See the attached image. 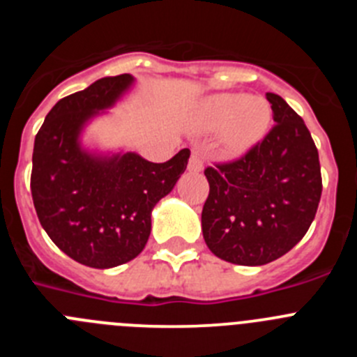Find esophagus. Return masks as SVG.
<instances>
[{"mask_svg":"<svg viewBox=\"0 0 357 357\" xmlns=\"http://www.w3.org/2000/svg\"><path fill=\"white\" fill-rule=\"evenodd\" d=\"M189 172H202L204 169V159H202V153L200 150H193L191 151V159H189V166H188Z\"/></svg>","mask_w":357,"mask_h":357,"instance_id":"34e87169","label":"esophagus"}]
</instances>
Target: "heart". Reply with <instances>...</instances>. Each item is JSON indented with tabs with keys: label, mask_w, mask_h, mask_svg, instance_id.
I'll list each match as a JSON object with an SVG mask.
<instances>
[{
	"label": "heart",
	"mask_w": 357,
	"mask_h": 357,
	"mask_svg": "<svg viewBox=\"0 0 357 357\" xmlns=\"http://www.w3.org/2000/svg\"><path fill=\"white\" fill-rule=\"evenodd\" d=\"M272 121L270 103L261 96L234 93L214 94L200 110V127L222 128V146L230 155H238L263 139Z\"/></svg>",
	"instance_id": "obj_1"
}]
</instances>
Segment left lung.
Masks as SVG:
<instances>
[{"label":"left lung","instance_id":"1","mask_svg":"<svg viewBox=\"0 0 357 357\" xmlns=\"http://www.w3.org/2000/svg\"><path fill=\"white\" fill-rule=\"evenodd\" d=\"M273 125L241 157L207 166L202 232L216 257L261 266L291 250L313 223L321 197L318 150L304 119L266 93Z\"/></svg>","mask_w":357,"mask_h":357}]
</instances>
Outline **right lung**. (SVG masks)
Returning a JSON list of instances; mask_svg holds the SVG:
<instances>
[{
  "label": "right lung",
  "mask_w": 357,
  "mask_h": 357,
  "mask_svg": "<svg viewBox=\"0 0 357 357\" xmlns=\"http://www.w3.org/2000/svg\"><path fill=\"white\" fill-rule=\"evenodd\" d=\"M130 75L100 78L55 103L39 128L30 189L46 234L71 259L91 268L128 263L143 252L151 209L188 168L189 148L166 162L137 153L96 157L78 135L85 121L130 87Z\"/></svg>",
  "instance_id": "add662e5"
}]
</instances>
